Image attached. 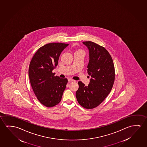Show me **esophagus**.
Returning a JSON list of instances; mask_svg holds the SVG:
<instances>
[{
  "instance_id": "obj_1",
  "label": "esophagus",
  "mask_w": 147,
  "mask_h": 147,
  "mask_svg": "<svg viewBox=\"0 0 147 147\" xmlns=\"http://www.w3.org/2000/svg\"><path fill=\"white\" fill-rule=\"evenodd\" d=\"M75 80H73V79H72V78H69V79H68V82H75Z\"/></svg>"
}]
</instances>
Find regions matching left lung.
Returning a JSON list of instances; mask_svg holds the SVG:
<instances>
[{"instance_id": "obj_1", "label": "left lung", "mask_w": 147, "mask_h": 147, "mask_svg": "<svg viewBox=\"0 0 147 147\" xmlns=\"http://www.w3.org/2000/svg\"><path fill=\"white\" fill-rule=\"evenodd\" d=\"M83 44L89 50L87 70L92 78L88 86L78 82L76 97L83 107L93 109L99 105L111 92L115 82V70L112 57L105 48L91 41Z\"/></svg>"}]
</instances>
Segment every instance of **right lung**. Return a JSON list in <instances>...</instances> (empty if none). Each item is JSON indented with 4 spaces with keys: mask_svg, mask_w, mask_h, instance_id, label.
I'll return each mask as SVG.
<instances>
[{
    "mask_svg": "<svg viewBox=\"0 0 147 147\" xmlns=\"http://www.w3.org/2000/svg\"><path fill=\"white\" fill-rule=\"evenodd\" d=\"M69 44H47L40 48L30 63L28 75L34 94L43 105L51 107L61 101L68 82L67 78L54 76L52 70L58 65L59 57Z\"/></svg>",
    "mask_w": 147,
    "mask_h": 147,
    "instance_id": "1",
    "label": "right lung"
}]
</instances>
